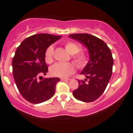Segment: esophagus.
<instances>
[{
	"label": "esophagus",
	"mask_w": 133,
	"mask_h": 133,
	"mask_svg": "<svg viewBox=\"0 0 133 133\" xmlns=\"http://www.w3.org/2000/svg\"><path fill=\"white\" fill-rule=\"evenodd\" d=\"M61 81H70V79L61 78Z\"/></svg>",
	"instance_id": "34e87169"
}]
</instances>
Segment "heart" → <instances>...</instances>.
<instances>
[{
    "label": "heart",
    "instance_id": "heart-1",
    "mask_svg": "<svg viewBox=\"0 0 133 133\" xmlns=\"http://www.w3.org/2000/svg\"><path fill=\"white\" fill-rule=\"evenodd\" d=\"M64 47L66 51L72 56L73 61L77 65V68L82 69L86 66L88 61V56L84 53L76 54L81 50V47L76 42H69L64 44ZM76 54V55H74ZM53 54H54V47L50 45L45 51V61L47 64L52 63ZM75 66L72 63H56L50 68V73L52 76L59 77H67L75 71Z\"/></svg>",
    "mask_w": 133,
    "mask_h": 133
}]
</instances>
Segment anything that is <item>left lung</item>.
<instances>
[{"instance_id": "obj_1", "label": "left lung", "mask_w": 133, "mask_h": 133, "mask_svg": "<svg viewBox=\"0 0 133 133\" xmlns=\"http://www.w3.org/2000/svg\"><path fill=\"white\" fill-rule=\"evenodd\" d=\"M69 37L83 44L89 55V61L80 73L86 79L78 80L79 87L73 96L86 103L94 101L104 92L112 75L113 58L110 49L101 39L88 34H73Z\"/></svg>"}]
</instances>
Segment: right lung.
<instances>
[{
  "label": "right lung",
  "instance_id": "1",
  "mask_svg": "<svg viewBox=\"0 0 133 133\" xmlns=\"http://www.w3.org/2000/svg\"><path fill=\"white\" fill-rule=\"evenodd\" d=\"M61 37L49 34L34 35L23 41L17 49L12 64L14 78L21 95L30 103H43L54 95L60 79L49 77L39 81L38 77L48 71L45 50Z\"/></svg>",
  "mask_w": 133,
  "mask_h": 133
}]
</instances>
